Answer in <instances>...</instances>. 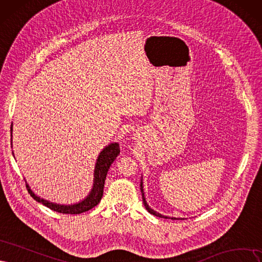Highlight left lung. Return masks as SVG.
<instances>
[{"mask_svg":"<svg viewBox=\"0 0 262 262\" xmlns=\"http://www.w3.org/2000/svg\"><path fill=\"white\" fill-rule=\"evenodd\" d=\"M140 189H141V193H142V200H143V205H145V207H146V209L148 210V212L149 213H151V214H154V215H156V216H159V217H167V216H164V215H162V214H159V213H157L156 211H154L152 209H151L148 205H147V201H146V199H145V196H143V192H142V182H141V184H140ZM172 220H176L175 217H172Z\"/></svg>","mask_w":262,"mask_h":262,"instance_id":"8db88e82","label":"left lung"}]
</instances>
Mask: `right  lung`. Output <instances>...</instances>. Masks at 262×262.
I'll return each instance as SVG.
<instances>
[{
  "label": "right lung",
  "mask_w": 262,
  "mask_h": 262,
  "mask_svg": "<svg viewBox=\"0 0 262 262\" xmlns=\"http://www.w3.org/2000/svg\"><path fill=\"white\" fill-rule=\"evenodd\" d=\"M11 130H12V126H11ZM120 155V146L117 143H111L107 147H105L97 160L96 163V168H95V181H94V187L91 189V192L88 195V197L82 200L81 202L77 205H72V206H63V205H56L52 204V202H49L45 199H42L38 196H36L35 193L32 192L30 187L28 186V184L26 185V187L28 189V192L30 193V196L35 199L36 201L40 202L43 206L48 207L49 209H51L53 211H56V212L60 213H65V214H79L82 212H86V211L92 209L96 207L101 198L103 196V188H104V182L106 179V174L110 166L113 163L115 158Z\"/></svg>",
  "instance_id": "1"
}]
</instances>
